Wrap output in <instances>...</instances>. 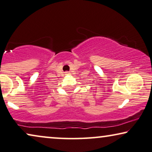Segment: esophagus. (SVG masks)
<instances>
[{"label":"esophagus","instance_id":"1","mask_svg":"<svg viewBox=\"0 0 152 152\" xmlns=\"http://www.w3.org/2000/svg\"><path fill=\"white\" fill-rule=\"evenodd\" d=\"M65 74H66V75H69V72H65Z\"/></svg>","mask_w":152,"mask_h":152}]
</instances>
